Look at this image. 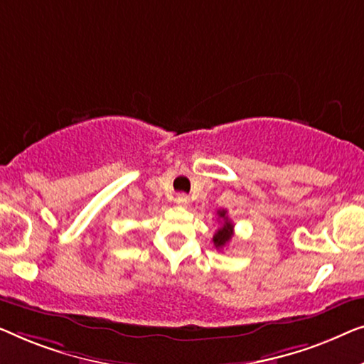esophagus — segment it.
I'll use <instances>...</instances> for the list:
<instances>
[{
	"label": "esophagus",
	"instance_id": "34e87169",
	"mask_svg": "<svg viewBox=\"0 0 364 364\" xmlns=\"http://www.w3.org/2000/svg\"><path fill=\"white\" fill-rule=\"evenodd\" d=\"M175 203L178 204V206H186V204L189 203V198L186 196V194H176V198H175Z\"/></svg>",
	"mask_w": 364,
	"mask_h": 364
}]
</instances>
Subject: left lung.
<instances>
[{
	"instance_id": "left-lung-1",
	"label": "left lung",
	"mask_w": 364,
	"mask_h": 364,
	"mask_svg": "<svg viewBox=\"0 0 364 364\" xmlns=\"http://www.w3.org/2000/svg\"><path fill=\"white\" fill-rule=\"evenodd\" d=\"M218 218L221 219V226L216 232L213 235V242H214V247L216 249H223L224 245H226L229 240L232 239L234 235V224L229 221L228 218V211L226 209H221V211H218Z\"/></svg>"
}]
</instances>
